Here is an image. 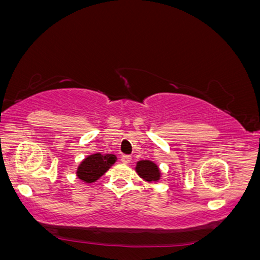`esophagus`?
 I'll return each instance as SVG.
<instances>
[{
  "label": "esophagus",
  "mask_w": 260,
  "mask_h": 260,
  "mask_svg": "<svg viewBox=\"0 0 260 260\" xmlns=\"http://www.w3.org/2000/svg\"><path fill=\"white\" fill-rule=\"evenodd\" d=\"M131 161H132L131 155H122V156H121V162H122V164L128 165Z\"/></svg>",
  "instance_id": "34e87169"
}]
</instances>
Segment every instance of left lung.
Segmentation results:
<instances>
[{
	"instance_id": "1",
	"label": "left lung",
	"mask_w": 260,
	"mask_h": 260,
	"mask_svg": "<svg viewBox=\"0 0 260 260\" xmlns=\"http://www.w3.org/2000/svg\"><path fill=\"white\" fill-rule=\"evenodd\" d=\"M135 172L142 180L148 183L157 182L161 179V170L155 162L150 160H140L137 162L135 166Z\"/></svg>"
}]
</instances>
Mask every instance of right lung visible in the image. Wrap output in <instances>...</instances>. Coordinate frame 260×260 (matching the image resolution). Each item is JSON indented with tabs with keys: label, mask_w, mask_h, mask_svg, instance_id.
<instances>
[{
	"label": "right lung",
	"mask_w": 260,
	"mask_h": 260,
	"mask_svg": "<svg viewBox=\"0 0 260 260\" xmlns=\"http://www.w3.org/2000/svg\"><path fill=\"white\" fill-rule=\"evenodd\" d=\"M117 160L118 157L114 154H91L78 165L76 175L85 183H93L99 180Z\"/></svg>",
	"instance_id": "right-lung-1"
}]
</instances>
